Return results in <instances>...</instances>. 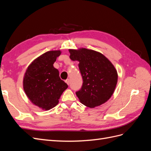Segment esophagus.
Instances as JSON below:
<instances>
[{
    "label": "esophagus",
    "instance_id": "esophagus-1",
    "mask_svg": "<svg viewBox=\"0 0 151 151\" xmlns=\"http://www.w3.org/2000/svg\"><path fill=\"white\" fill-rule=\"evenodd\" d=\"M65 83L68 85L69 84V83H70V81H69V79H67V80H65Z\"/></svg>",
    "mask_w": 151,
    "mask_h": 151
}]
</instances>
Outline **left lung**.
Listing matches in <instances>:
<instances>
[{"label":"left lung","mask_w":151,"mask_h":151,"mask_svg":"<svg viewBox=\"0 0 151 151\" xmlns=\"http://www.w3.org/2000/svg\"><path fill=\"white\" fill-rule=\"evenodd\" d=\"M70 58L78 61L83 79L80 91L76 92L80 102L89 108L100 106L111 97L118 82V73L103 54L85 48L68 49Z\"/></svg>","instance_id":"1"}]
</instances>
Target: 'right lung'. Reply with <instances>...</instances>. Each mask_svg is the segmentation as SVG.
I'll use <instances>...</instances> for the list:
<instances>
[{
	"mask_svg": "<svg viewBox=\"0 0 151 151\" xmlns=\"http://www.w3.org/2000/svg\"><path fill=\"white\" fill-rule=\"evenodd\" d=\"M60 50H52L35 58L24 73L23 89L29 101L43 110H49L58 104L68 85L53 67Z\"/></svg>",
	"mask_w": 151,
	"mask_h": 151,
	"instance_id": "add662e5",
	"label": "right lung"
}]
</instances>
